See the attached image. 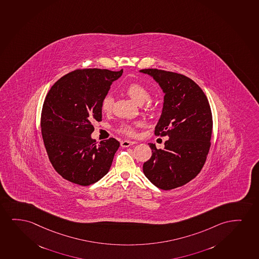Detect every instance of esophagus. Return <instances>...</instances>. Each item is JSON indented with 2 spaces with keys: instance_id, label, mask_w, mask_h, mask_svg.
I'll return each mask as SVG.
<instances>
[{
  "instance_id": "34e87169",
  "label": "esophagus",
  "mask_w": 259,
  "mask_h": 259,
  "mask_svg": "<svg viewBox=\"0 0 259 259\" xmlns=\"http://www.w3.org/2000/svg\"><path fill=\"white\" fill-rule=\"evenodd\" d=\"M137 142H135V141H121V147H123V148H127V147H130L132 145L136 144Z\"/></svg>"
}]
</instances>
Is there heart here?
<instances>
[{
    "mask_svg": "<svg viewBox=\"0 0 259 259\" xmlns=\"http://www.w3.org/2000/svg\"><path fill=\"white\" fill-rule=\"evenodd\" d=\"M124 92L127 94L128 97L133 99L135 103L139 104H142L148 100L149 98V91L148 88L143 84L134 81L127 84L124 89ZM113 105V98L111 95L107 94L104 96L102 99L101 109L104 113H109L112 109ZM152 106L151 102H148L147 104V108H150ZM139 124H129V123H123L120 124L118 128V132L123 135L133 136L135 135V126Z\"/></svg>",
    "mask_w": 259,
    "mask_h": 259,
    "instance_id": "obj_1",
    "label": "heart"
}]
</instances>
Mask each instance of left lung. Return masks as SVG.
<instances>
[{
    "mask_svg": "<svg viewBox=\"0 0 259 259\" xmlns=\"http://www.w3.org/2000/svg\"><path fill=\"white\" fill-rule=\"evenodd\" d=\"M140 72L154 78L165 94L155 135L168 138L163 149L149 143L152 156L143 172L158 188H178L196 178L205 164L212 136L210 104L198 84L184 74L154 68Z\"/></svg>",
    "mask_w": 259,
    "mask_h": 259,
    "instance_id": "left-lung-1",
    "label": "left lung"
}]
</instances>
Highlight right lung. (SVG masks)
Masks as SVG:
<instances>
[{"label":"right lung","instance_id":"1","mask_svg":"<svg viewBox=\"0 0 259 259\" xmlns=\"http://www.w3.org/2000/svg\"><path fill=\"white\" fill-rule=\"evenodd\" d=\"M123 69L86 68L59 79L48 91L41 113V133L54 169L81 186L107 174L119 148L116 139L91 138L93 121L102 120L101 102Z\"/></svg>","mask_w":259,"mask_h":259}]
</instances>
